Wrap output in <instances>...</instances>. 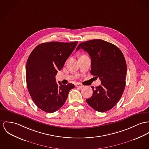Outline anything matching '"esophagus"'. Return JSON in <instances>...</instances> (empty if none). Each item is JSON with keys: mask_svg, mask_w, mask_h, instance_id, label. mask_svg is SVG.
Segmentation results:
<instances>
[{"mask_svg": "<svg viewBox=\"0 0 149 149\" xmlns=\"http://www.w3.org/2000/svg\"><path fill=\"white\" fill-rule=\"evenodd\" d=\"M75 87H79V88H82V87H84V86L82 85V84H81L80 83H77V84H75Z\"/></svg>", "mask_w": 149, "mask_h": 149, "instance_id": "34e87169", "label": "esophagus"}]
</instances>
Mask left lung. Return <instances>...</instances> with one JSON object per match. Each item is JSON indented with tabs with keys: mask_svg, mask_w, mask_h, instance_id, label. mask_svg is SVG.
<instances>
[{
	"mask_svg": "<svg viewBox=\"0 0 149 149\" xmlns=\"http://www.w3.org/2000/svg\"><path fill=\"white\" fill-rule=\"evenodd\" d=\"M80 49L91 57V74L101 80L100 86L96 88L91 86L93 94L86 102L96 111H109L120 99L125 87V57L118 47L100 39L81 42L77 51Z\"/></svg>",
	"mask_w": 149,
	"mask_h": 149,
	"instance_id": "1",
	"label": "left lung"
}]
</instances>
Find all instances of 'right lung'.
Masks as SVG:
<instances>
[{
  "label": "right lung",
  "mask_w": 149,
  "mask_h": 149,
  "mask_svg": "<svg viewBox=\"0 0 149 149\" xmlns=\"http://www.w3.org/2000/svg\"><path fill=\"white\" fill-rule=\"evenodd\" d=\"M78 44L49 42L36 46L28 58L26 81L28 91L36 105L41 110L53 113L65 103L74 85L58 84L56 75Z\"/></svg>",
  "instance_id": "1"
}]
</instances>
